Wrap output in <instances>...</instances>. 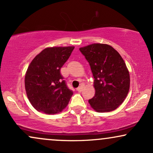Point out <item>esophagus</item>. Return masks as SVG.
Listing matches in <instances>:
<instances>
[{"label":"esophagus","mask_w":153,"mask_h":153,"mask_svg":"<svg viewBox=\"0 0 153 153\" xmlns=\"http://www.w3.org/2000/svg\"><path fill=\"white\" fill-rule=\"evenodd\" d=\"M76 90H77V91H78V92H81V91H82V87H81V86L78 87Z\"/></svg>","instance_id":"esophagus-1"}]
</instances>
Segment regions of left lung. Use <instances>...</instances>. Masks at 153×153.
<instances>
[{
	"label": "left lung",
	"instance_id": "1",
	"mask_svg": "<svg viewBox=\"0 0 153 153\" xmlns=\"http://www.w3.org/2000/svg\"><path fill=\"white\" fill-rule=\"evenodd\" d=\"M90 65L96 93L88 100L97 112L115 110L127 97L129 90V73L121 55L111 46L92 44L80 48Z\"/></svg>",
	"mask_w": 153,
	"mask_h": 153
}]
</instances>
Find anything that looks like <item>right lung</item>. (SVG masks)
Wrapping results in <instances>:
<instances>
[{
  "label": "right lung",
  "mask_w": 153,
  "mask_h": 153,
  "mask_svg": "<svg viewBox=\"0 0 153 153\" xmlns=\"http://www.w3.org/2000/svg\"><path fill=\"white\" fill-rule=\"evenodd\" d=\"M74 48L47 47L28 67L25 75L26 95L38 111L54 114L62 111L69 103L73 93L63 80L60 69Z\"/></svg>",
  "instance_id": "add662e5"
}]
</instances>
